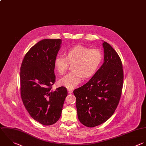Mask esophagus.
Listing matches in <instances>:
<instances>
[{"label": "esophagus", "instance_id": "obj_1", "mask_svg": "<svg viewBox=\"0 0 146 146\" xmlns=\"http://www.w3.org/2000/svg\"><path fill=\"white\" fill-rule=\"evenodd\" d=\"M72 92H73V90H71V89H68V92L69 94H72Z\"/></svg>", "mask_w": 146, "mask_h": 146}]
</instances>
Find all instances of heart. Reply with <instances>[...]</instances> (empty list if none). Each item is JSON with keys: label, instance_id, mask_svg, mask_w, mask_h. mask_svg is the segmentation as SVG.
<instances>
[{"label": "heart", "instance_id": "heart-1", "mask_svg": "<svg viewBox=\"0 0 146 146\" xmlns=\"http://www.w3.org/2000/svg\"><path fill=\"white\" fill-rule=\"evenodd\" d=\"M103 59L102 51L97 48L90 49L83 46H75L68 48L64 56L58 55L54 60L55 71L64 75L70 64L72 70L59 80V83L68 88H73L81 82L82 78L92 77L100 67Z\"/></svg>", "mask_w": 146, "mask_h": 146}]
</instances>
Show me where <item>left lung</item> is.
Segmentation results:
<instances>
[{
	"mask_svg": "<svg viewBox=\"0 0 146 146\" xmlns=\"http://www.w3.org/2000/svg\"><path fill=\"white\" fill-rule=\"evenodd\" d=\"M104 62L92 78L75 89L76 108L79 121L88 127L106 121L119 104L123 84L121 59L107 42L103 43Z\"/></svg>",
	"mask_w": 146,
	"mask_h": 146,
	"instance_id": "obj_1",
	"label": "left lung"
}]
</instances>
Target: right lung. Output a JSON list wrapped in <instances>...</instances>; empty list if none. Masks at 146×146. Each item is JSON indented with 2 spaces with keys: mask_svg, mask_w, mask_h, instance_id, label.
I'll use <instances>...</instances> for the list:
<instances>
[{
  "mask_svg": "<svg viewBox=\"0 0 146 146\" xmlns=\"http://www.w3.org/2000/svg\"><path fill=\"white\" fill-rule=\"evenodd\" d=\"M62 40L43 39L25 55L21 67V94L30 116L39 123L50 125L60 118L67 90L64 87L52 91L55 82L54 60Z\"/></svg>",
  "mask_w": 146,
  "mask_h": 146,
  "instance_id": "obj_1",
  "label": "right lung"
}]
</instances>
